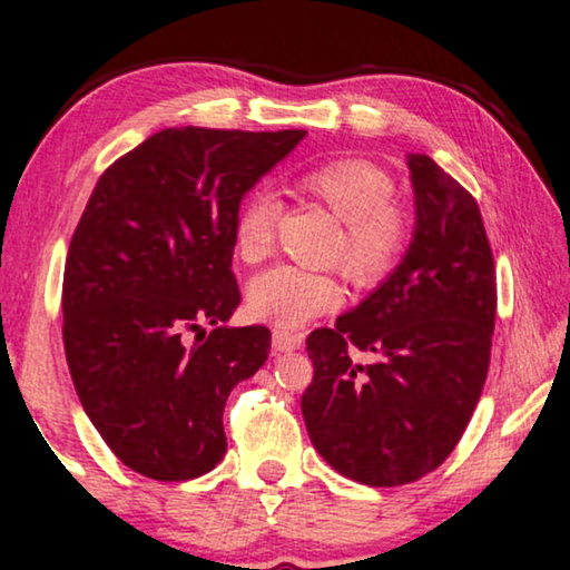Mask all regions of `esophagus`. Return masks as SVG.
Returning a JSON list of instances; mask_svg holds the SVG:
<instances>
[{"mask_svg":"<svg viewBox=\"0 0 570 570\" xmlns=\"http://www.w3.org/2000/svg\"><path fill=\"white\" fill-rule=\"evenodd\" d=\"M302 344H305V336H302V333H292L284 328L273 331V352H294V348H299Z\"/></svg>","mask_w":570,"mask_h":570,"instance_id":"esophagus-1","label":"esophagus"}]
</instances>
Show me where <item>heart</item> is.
Instances as JSON below:
<instances>
[{"label":"heart","instance_id":"heart-1","mask_svg":"<svg viewBox=\"0 0 570 570\" xmlns=\"http://www.w3.org/2000/svg\"><path fill=\"white\" fill-rule=\"evenodd\" d=\"M297 189L341 222V237L331 257L356 289H375L404 261L414 237V216L396 200V181L367 158H338L315 166L297 179ZM281 203L255 189L237 206L232 245L237 261L255 265L268 257L276 237ZM344 299L333 273L276 265L253 278L247 307L257 321L278 328H299Z\"/></svg>","mask_w":570,"mask_h":570}]
</instances>
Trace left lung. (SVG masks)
<instances>
[{
  "instance_id": "obj_1",
  "label": "left lung",
  "mask_w": 570,
  "mask_h": 570,
  "mask_svg": "<svg viewBox=\"0 0 570 570\" xmlns=\"http://www.w3.org/2000/svg\"><path fill=\"white\" fill-rule=\"evenodd\" d=\"M406 161L416 226L404 261L333 328L307 336L309 440L336 472L370 488L416 482L451 456L484 389L498 309L472 193L430 156Z\"/></svg>"
}]
</instances>
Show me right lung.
I'll use <instances>...</instances> for the list:
<instances>
[{"label":"right lung","instance_id":"add662e5","mask_svg":"<svg viewBox=\"0 0 570 570\" xmlns=\"http://www.w3.org/2000/svg\"><path fill=\"white\" fill-rule=\"evenodd\" d=\"M305 135L169 127L98 179L67 253L62 336L82 409L132 472L185 482L224 459L226 399L271 352L265 325H224L242 302L232 222Z\"/></svg>","mask_w":570,"mask_h":570}]
</instances>
